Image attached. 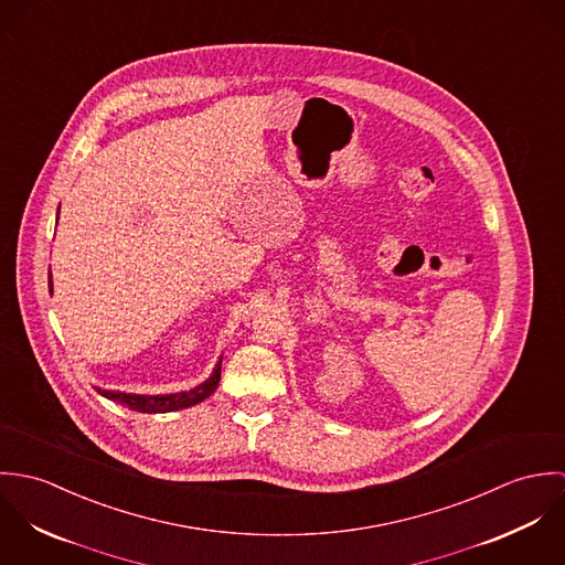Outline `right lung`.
<instances>
[{
    "label": "right lung",
    "instance_id": "add662e5",
    "mask_svg": "<svg viewBox=\"0 0 565 565\" xmlns=\"http://www.w3.org/2000/svg\"><path fill=\"white\" fill-rule=\"evenodd\" d=\"M50 291H52V274H50ZM220 376H222V363H217L213 376L206 383H202L191 392L169 394V396H135V394H121V392H104V396L113 403L128 406L139 413H169V411L186 408L191 404L202 403L204 398H209L217 390Z\"/></svg>",
    "mask_w": 565,
    "mask_h": 565
}]
</instances>
